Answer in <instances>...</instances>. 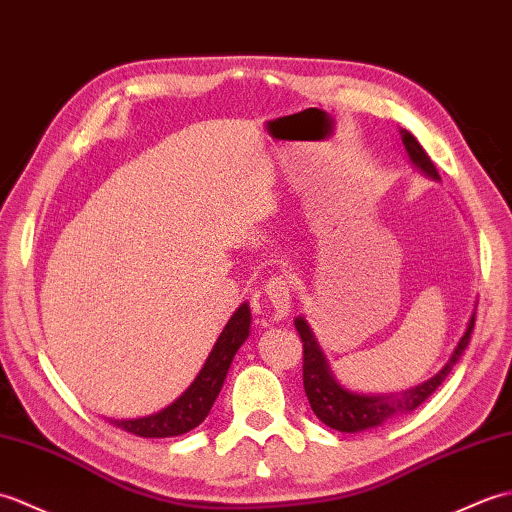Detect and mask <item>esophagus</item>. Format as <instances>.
I'll use <instances>...</instances> for the list:
<instances>
[{
    "mask_svg": "<svg viewBox=\"0 0 512 512\" xmlns=\"http://www.w3.org/2000/svg\"><path fill=\"white\" fill-rule=\"evenodd\" d=\"M265 295L271 302V309H274L276 317H285L291 309V300H293V287L291 280L282 274L271 276L265 285Z\"/></svg>",
    "mask_w": 512,
    "mask_h": 512,
    "instance_id": "esophagus-1",
    "label": "esophagus"
}]
</instances>
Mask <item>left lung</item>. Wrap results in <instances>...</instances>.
<instances>
[{"label":"left lung","instance_id":"left-lung-1","mask_svg":"<svg viewBox=\"0 0 512 512\" xmlns=\"http://www.w3.org/2000/svg\"><path fill=\"white\" fill-rule=\"evenodd\" d=\"M401 133H403V144L407 153H410L412 162L418 168H423L427 175L438 179V170L434 162H431L427 151L420 146V142L410 131H401ZM473 324H475V313L467 326V333H464L458 348L453 350L451 359L447 361V366L442 368L434 379L420 383L418 388H412L403 394L363 396V394L348 392L342 388V385L335 383L331 370H328L326 359L322 357L320 348L315 344L311 328L306 326L302 317H298V320H295V328H298V335L302 339V383H304L306 399L311 403V410L324 425L333 427L337 431H346V434L379 427L396 416L416 410L420 403H425L429 396L438 390V385L447 379L451 368L456 366V361L460 359L464 348L469 346Z\"/></svg>","mask_w":512,"mask_h":512}]
</instances>
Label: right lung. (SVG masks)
Here are the masks:
<instances>
[{
    "label": "right lung",
    "instance_id": "right-lung-1",
    "mask_svg": "<svg viewBox=\"0 0 512 512\" xmlns=\"http://www.w3.org/2000/svg\"><path fill=\"white\" fill-rule=\"evenodd\" d=\"M249 322H252L249 320V306L243 304L230 317V322L225 324L223 333L219 335L206 363H203L197 379L192 381L190 388L173 405H168L166 410L153 416L135 420H111V423L142 438H170L186 434V431L201 425L203 418L210 414L214 401H217L236 350L241 348L249 335Z\"/></svg>",
    "mask_w": 512,
    "mask_h": 512
}]
</instances>
